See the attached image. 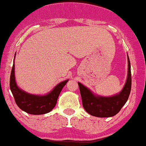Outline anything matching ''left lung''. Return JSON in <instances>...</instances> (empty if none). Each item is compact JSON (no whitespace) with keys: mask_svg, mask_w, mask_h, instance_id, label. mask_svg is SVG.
<instances>
[{"mask_svg":"<svg viewBox=\"0 0 146 146\" xmlns=\"http://www.w3.org/2000/svg\"><path fill=\"white\" fill-rule=\"evenodd\" d=\"M128 73L122 90L112 96H101L93 92L78 82L80 93L82 99L83 107L89 114L98 117H110L117 114L128 99L131 91V70L130 62L127 55Z\"/></svg>","mask_w":146,"mask_h":146,"instance_id":"obj_1","label":"left lung"}]
</instances>
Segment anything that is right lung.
<instances>
[{
    "label": "right lung",
    "mask_w": 146,
    "mask_h": 146,
    "mask_svg": "<svg viewBox=\"0 0 146 146\" xmlns=\"http://www.w3.org/2000/svg\"><path fill=\"white\" fill-rule=\"evenodd\" d=\"M14 68L13 62L10 77V88L18 107L23 111L31 114H44L52 110L56 105L58 96L62 88L68 80L58 84L46 95L39 96L31 94L21 90L17 86L15 80Z\"/></svg>",
    "instance_id": "add662e5"
}]
</instances>
